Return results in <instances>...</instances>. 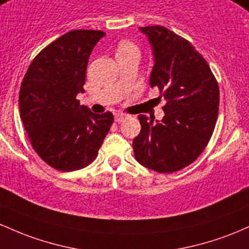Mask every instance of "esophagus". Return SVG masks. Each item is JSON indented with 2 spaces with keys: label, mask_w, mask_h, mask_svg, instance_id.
<instances>
[{
  "label": "esophagus",
  "mask_w": 249,
  "mask_h": 249,
  "mask_svg": "<svg viewBox=\"0 0 249 249\" xmlns=\"http://www.w3.org/2000/svg\"><path fill=\"white\" fill-rule=\"evenodd\" d=\"M125 117H127V115H125V114L117 113V114H115V121L116 122H122L125 119Z\"/></svg>",
  "instance_id": "obj_1"
}]
</instances>
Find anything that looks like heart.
Masks as SVG:
<instances>
[{"label":"heart","mask_w":249,"mask_h":249,"mask_svg":"<svg viewBox=\"0 0 249 249\" xmlns=\"http://www.w3.org/2000/svg\"><path fill=\"white\" fill-rule=\"evenodd\" d=\"M130 52L139 53L138 48L134 46L132 42L124 41L119 44V47H117V54H124V53H130Z\"/></svg>","instance_id":"1"}]
</instances>
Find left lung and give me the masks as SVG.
Here are the masks:
<instances>
[{"instance_id": "8db88e82", "label": "left lung", "mask_w": 249, "mask_h": 249, "mask_svg": "<svg viewBox=\"0 0 249 249\" xmlns=\"http://www.w3.org/2000/svg\"><path fill=\"white\" fill-rule=\"evenodd\" d=\"M153 50L150 87L160 89L161 121L139 115L141 132L133 140L136 161L148 169L173 173L203 152L216 124L219 86L202 55L191 42L161 26L142 27Z\"/></svg>"}]
</instances>
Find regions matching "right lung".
Segmentation results:
<instances>
[{"instance_id":"add662e5","label":"right lung","mask_w":249,"mask_h":249,"mask_svg":"<svg viewBox=\"0 0 249 249\" xmlns=\"http://www.w3.org/2000/svg\"><path fill=\"white\" fill-rule=\"evenodd\" d=\"M106 34L71 30L47 46L30 63L19 89V113L38 156L61 172L81 169L96 158L113 124L110 111L80 106L91 50Z\"/></svg>"}]
</instances>
